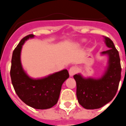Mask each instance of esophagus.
<instances>
[{
    "label": "esophagus",
    "instance_id": "obj_1",
    "mask_svg": "<svg viewBox=\"0 0 126 126\" xmlns=\"http://www.w3.org/2000/svg\"><path fill=\"white\" fill-rule=\"evenodd\" d=\"M77 72H78V69H77L76 67L73 66L71 67V68L69 70V75L71 76H73V75H74L75 74H76Z\"/></svg>",
    "mask_w": 126,
    "mask_h": 126
}]
</instances>
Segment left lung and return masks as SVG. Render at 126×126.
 Returning <instances> with one entry per match:
<instances>
[{
	"label": "left lung",
	"instance_id": "obj_1",
	"mask_svg": "<svg viewBox=\"0 0 126 126\" xmlns=\"http://www.w3.org/2000/svg\"><path fill=\"white\" fill-rule=\"evenodd\" d=\"M109 50L102 52L109 55V65L104 75L100 79L84 78L75 74L76 96L78 102L86 109H96L110 102L116 94L121 77L119 54L113 42L103 36Z\"/></svg>",
	"mask_w": 126,
	"mask_h": 126
}]
</instances>
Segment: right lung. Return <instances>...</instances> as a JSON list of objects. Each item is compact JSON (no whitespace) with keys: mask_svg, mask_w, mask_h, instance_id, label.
Listing matches in <instances>:
<instances>
[{"mask_svg":"<svg viewBox=\"0 0 126 126\" xmlns=\"http://www.w3.org/2000/svg\"><path fill=\"white\" fill-rule=\"evenodd\" d=\"M33 37L32 34L26 36L13 51L11 81L17 96L26 104L36 109H50L57 103L62 84L69 74L64 69L44 78L34 79L26 74L21 63V51L25 41Z\"/></svg>","mask_w":126,"mask_h":126,"instance_id":"1","label":"right lung"}]
</instances>
